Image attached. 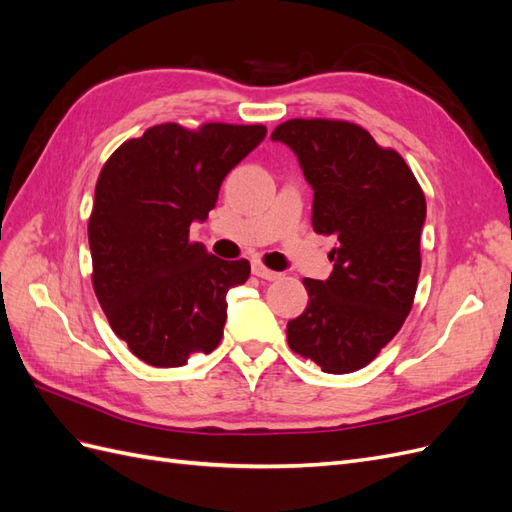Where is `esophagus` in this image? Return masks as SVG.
Returning <instances> with one entry per match:
<instances>
[{
  "label": "esophagus",
  "instance_id": "1",
  "mask_svg": "<svg viewBox=\"0 0 512 512\" xmlns=\"http://www.w3.org/2000/svg\"><path fill=\"white\" fill-rule=\"evenodd\" d=\"M252 273H254L256 277H262V280H269V282H273V280H277V277H280V273L267 269L265 265H262L260 260H254V262H252Z\"/></svg>",
  "mask_w": 512,
  "mask_h": 512
}]
</instances>
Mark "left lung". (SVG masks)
<instances>
[{"label": "left lung", "instance_id": "8db88e82", "mask_svg": "<svg viewBox=\"0 0 512 512\" xmlns=\"http://www.w3.org/2000/svg\"><path fill=\"white\" fill-rule=\"evenodd\" d=\"M297 153L314 188L312 224L335 235L329 280L303 284L288 346L327 374L369 365L406 322L421 273L425 194L406 160L342 119H288L271 134Z\"/></svg>", "mask_w": 512, "mask_h": 512}]
</instances>
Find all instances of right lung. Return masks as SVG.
<instances>
[{"instance_id":"right-lung-1","label":"right lung","mask_w":512,"mask_h":512,"mask_svg":"<svg viewBox=\"0 0 512 512\" xmlns=\"http://www.w3.org/2000/svg\"><path fill=\"white\" fill-rule=\"evenodd\" d=\"M267 128L160 123L119 145L100 170L89 215L91 284L115 335L153 367H181L218 348L226 294L250 262L222 260L190 239L224 177Z\"/></svg>"}]
</instances>
